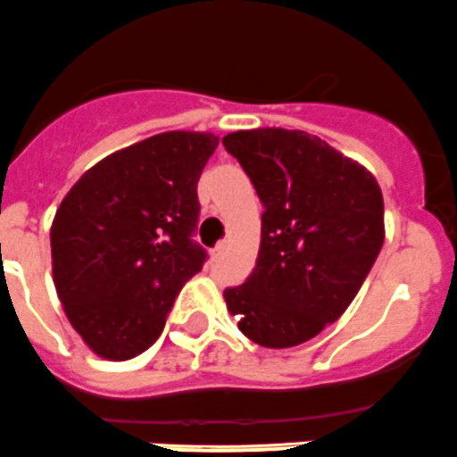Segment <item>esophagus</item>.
<instances>
[{"instance_id": "34e87169", "label": "esophagus", "mask_w": 457, "mask_h": 457, "mask_svg": "<svg viewBox=\"0 0 457 457\" xmlns=\"http://www.w3.org/2000/svg\"><path fill=\"white\" fill-rule=\"evenodd\" d=\"M228 248H230V242H227V239H224V242H220L218 246L213 248V254H215V257H224V254L228 253Z\"/></svg>"}]
</instances>
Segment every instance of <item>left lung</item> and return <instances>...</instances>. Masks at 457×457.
I'll use <instances>...</instances> for the list:
<instances>
[{"instance_id":"obj_1","label":"left lung","mask_w":457,"mask_h":457,"mask_svg":"<svg viewBox=\"0 0 457 457\" xmlns=\"http://www.w3.org/2000/svg\"><path fill=\"white\" fill-rule=\"evenodd\" d=\"M222 144L263 203L257 266L224 289L228 313L254 345H303L346 312L384 246L381 187L305 130H237Z\"/></svg>"}]
</instances>
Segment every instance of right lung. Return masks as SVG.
Returning <instances> with one entry per match:
<instances>
[{"label":"right lung","instance_id":"1","mask_svg":"<svg viewBox=\"0 0 457 457\" xmlns=\"http://www.w3.org/2000/svg\"><path fill=\"white\" fill-rule=\"evenodd\" d=\"M218 144L213 132H161L102 159L62 198L50 230L54 286L96 355L148 351L203 270L195 189Z\"/></svg>","mask_w":457,"mask_h":457}]
</instances>
